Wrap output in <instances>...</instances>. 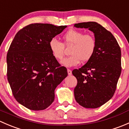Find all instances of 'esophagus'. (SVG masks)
Wrapping results in <instances>:
<instances>
[{
    "instance_id": "1",
    "label": "esophagus",
    "mask_w": 129,
    "mask_h": 129,
    "mask_svg": "<svg viewBox=\"0 0 129 129\" xmlns=\"http://www.w3.org/2000/svg\"><path fill=\"white\" fill-rule=\"evenodd\" d=\"M67 73H68L69 75H72V71H71L70 69H67Z\"/></svg>"
}]
</instances>
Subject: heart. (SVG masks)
I'll return each mask as SVG.
<instances>
[{"mask_svg":"<svg viewBox=\"0 0 129 129\" xmlns=\"http://www.w3.org/2000/svg\"><path fill=\"white\" fill-rule=\"evenodd\" d=\"M62 39L63 43L52 39L49 42V45L53 56L57 60H61L64 56V45H72L70 52L71 56L60 62L65 67H74L79 65L81 60H89L95 51V39L91 34H84L82 31L71 29L63 35Z\"/></svg>","mask_w":129,"mask_h":129,"instance_id":"1","label":"heart"}]
</instances>
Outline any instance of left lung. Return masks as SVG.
Instances as JSON below:
<instances>
[{
    "instance_id": "1",
    "label": "left lung",
    "mask_w": 129,
    "mask_h": 129,
    "mask_svg": "<svg viewBox=\"0 0 129 129\" xmlns=\"http://www.w3.org/2000/svg\"><path fill=\"white\" fill-rule=\"evenodd\" d=\"M94 34L96 49L92 58L72 71L77 80L74 89L75 101L85 108L95 109L113 97L121 74V50L111 32L95 22L74 24Z\"/></svg>"
}]
</instances>
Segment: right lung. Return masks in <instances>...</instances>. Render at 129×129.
Here are the masks:
<instances>
[{
  "instance_id": "1",
  "label": "right lung",
  "mask_w": 129,
  "mask_h": 129,
  "mask_svg": "<svg viewBox=\"0 0 129 129\" xmlns=\"http://www.w3.org/2000/svg\"><path fill=\"white\" fill-rule=\"evenodd\" d=\"M67 25L32 24L20 30L7 55V79L16 101L32 110H44L67 76L49 49V42Z\"/></svg>"
}]
</instances>
